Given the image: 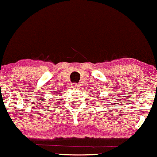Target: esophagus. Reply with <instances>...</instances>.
Segmentation results:
<instances>
[{"label":"esophagus","instance_id":"34e87169","mask_svg":"<svg viewBox=\"0 0 157 157\" xmlns=\"http://www.w3.org/2000/svg\"><path fill=\"white\" fill-rule=\"evenodd\" d=\"M72 87H74V88H77V87H78V84L74 83L73 85H72Z\"/></svg>","mask_w":157,"mask_h":157}]
</instances>
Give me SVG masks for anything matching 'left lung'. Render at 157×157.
I'll use <instances>...</instances> for the list:
<instances>
[{
  "label": "left lung",
  "instance_id": "8db88e82",
  "mask_svg": "<svg viewBox=\"0 0 157 157\" xmlns=\"http://www.w3.org/2000/svg\"><path fill=\"white\" fill-rule=\"evenodd\" d=\"M96 95H98V94H96Z\"/></svg>",
  "mask_w": 157,
  "mask_h": 157
}]
</instances>
